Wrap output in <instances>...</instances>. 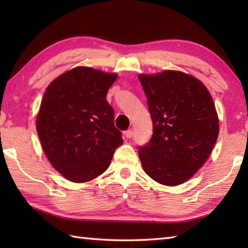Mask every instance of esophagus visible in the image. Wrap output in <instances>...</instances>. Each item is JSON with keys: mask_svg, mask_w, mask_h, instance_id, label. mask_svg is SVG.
<instances>
[{"mask_svg": "<svg viewBox=\"0 0 248 248\" xmlns=\"http://www.w3.org/2000/svg\"><path fill=\"white\" fill-rule=\"evenodd\" d=\"M124 135H125V138H127V139H132L133 138V131L131 130V129H129V130L125 131Z\"/></svg>", "mask_w": 248, "mask_h": 248, "instance_id": "1", "label": "esophagus"}]
</instances>
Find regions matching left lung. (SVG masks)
<instances>
[{"mask_svg":"<svg viewBox=\"0 0 248 248\" xmlns=\"http://www.w3.org/2000/svg\"><path fill=\"white\" fill-rule=\"evenodd\" d=\"M139 78L154 124L149 143L139 147L141 165L155 181L178 186L203 165L217 140L212 97L202 82L181 71Z\"/></svg>","mask_w":248,"mask_h":248,"instance_id":"obj_1","label":"left lung"}]
</instances>
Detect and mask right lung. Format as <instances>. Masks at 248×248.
<instances>
[{"mask_svg": "<svg viewBox=\"0 0 248 248\" xmlns=\"http://www.w3.org/2000/svg\"><path fill=\"white\" fill-rule=\"evenodd\" d=\"M116 78L115 73L77 67L46 89L37 133L52 166L68 180L87 182L101 175L124 143L107 101Z\"/></svg>", "mask_w": 248, "mask_h": 248, "instance_id": "obj_1", "label": "right lung"}]
</instances>
